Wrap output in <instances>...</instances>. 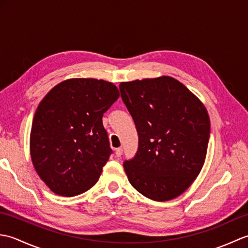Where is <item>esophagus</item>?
I'll return each instance as SVG.
<instances>
[{"instance_id":"esophagus-1","label":"esophagus","mask_w":248,"mask_h":248,"mask_svg":"<svg viewBox=\"0 0 248 248\" xmlns=\"http://www.w3.org/2000/svg\"><path fill=\"white\" fill-rule=\"evenodd\" d=\"M115 155H116V156H120L121 155H123V148L115 149Z\"/></svg>"}]
</instances>
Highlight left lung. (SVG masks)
Masks as SVG:
<instances>
[{
	"mask_svg": "<svg viewBox=\"0 0 248 248\" xmlns=\"http://www.w3.org/2000/svg\"><path fill=\"white\" fill-rule=\"evenodd\" d=\"M119 89L139 134L138 152L124 163L130 183L155 202L178 197L203 166L210 138L207 108L171 77L121 82Z\"/></svg>",
	"mask_w": 248,
	"mask_h": 248,
	"instance_id": "obj_1",
	"label": "left lung"
}]
</instances>
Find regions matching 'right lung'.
<instances>
[{"mask_svg": "<svg viewBox=\"0 0 248 248\" xmlns=\"http://www.w3.org/2000/svg\"><path fill=\"white\" fill-rule=\"evenodd\" d=\"M118 98L113 83L69 78L39 103L30 151L35 170L52 192L77 196L97 183L112 154L102 117Z\"/></svg>", "mask_w": 248, "mask_h": 248, "instance_id": "right-lung-1", "label": "right lung"}]
</instances>
